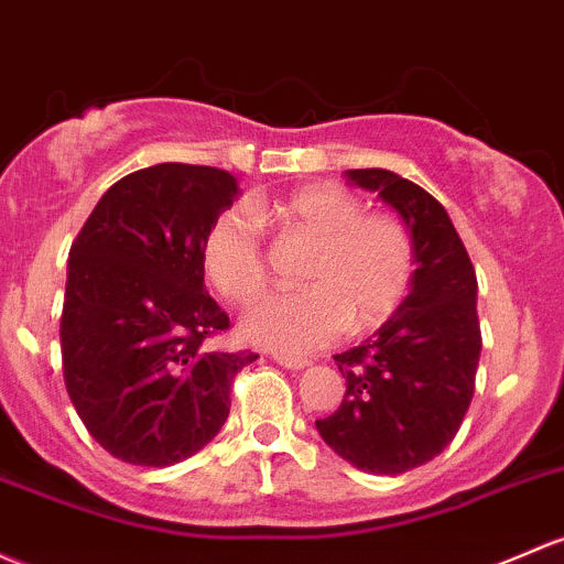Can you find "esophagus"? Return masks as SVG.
<instances>
[{
	"mask_svg": "<svg viewBox=\"0 0 564 564\" xmlns=\"http://www.w3.org/2000/svg\"><path fill=\"white\" fill-rule=\"evenodd\" d=\"M272 359L278 361L281 367H289V370H305L311 361L302 359V357H286V354H272Z\"/></svg>",
	"mask_w": 564,
	"mask_h": 564,
	"instance_id": "34e87169",
	"label": "esophagus"
}]
</instances>
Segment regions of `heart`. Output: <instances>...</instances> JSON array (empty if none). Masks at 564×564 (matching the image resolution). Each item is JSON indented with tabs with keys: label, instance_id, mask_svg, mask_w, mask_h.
Instances as JSON below:
<instances>
[{
	"label": "heart",
	"instance_id": "obj_1",
	"mask_svg": "<svg viewBox=\"0 0 564 564\" xmlns=\"http://www.w3.org/2000/svg\"><path fill=\"white\" fill-rule=\"evenodd\" d=\"M251 213L286 240H313L302 264L307 289L270 294L242 316L240 332L253 346L289 357L318 351L348 324L357 332L387 324L411 292L416 253L405 224L365 213L357 194L337 183H311L257 203ZM256 223L240 207H227L203 240L207 278L235 305L253 302L270 283V257Z\"/></svg>",
	"mask_w": 564,
	"mask_h": 564
}]
</instances>
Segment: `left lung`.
I'll return each mask as SVG.
<instances>
[{
    "mask_svg": "<svg viewBox=\"0 0 564 564\" xmlns=\"http://www.w3.org/2000/svg\"><path fill=\"white\" fill-rule=\"evenodd\" d=\"M405 221L416 253L411 294L370 340L337 354L340 408L318 419L324 443L354 467L400 476L435 459L476 391L481 324L476 270L446 207L389 170H346Z\"/></svg>",
    "mask_w": 564,
    "mask_h": 564,
    "instance_id": "left-lung-1",
    "label": "left lung"
}]
</instances>
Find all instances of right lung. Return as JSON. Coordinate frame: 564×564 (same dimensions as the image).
<instances>
[{"label":"right lung","mask_w":564,"mask_h":564,"mask_svg":"<svg viewBox=\"0 0 564 564\" xmlns=\"http://www.w3.org/2000/svg\"><path fill=\"white\" fill-rule=\"evenodd\" d=\"M235 197L227 170L153 164L112 183L69 248L64 387L116 459L167 467L197 454L227 422L235 376L259 359L210 348L229 316L205 292L203 240Z\"/></svg>","instance_id":"right-lung-1"}]
</instances>
